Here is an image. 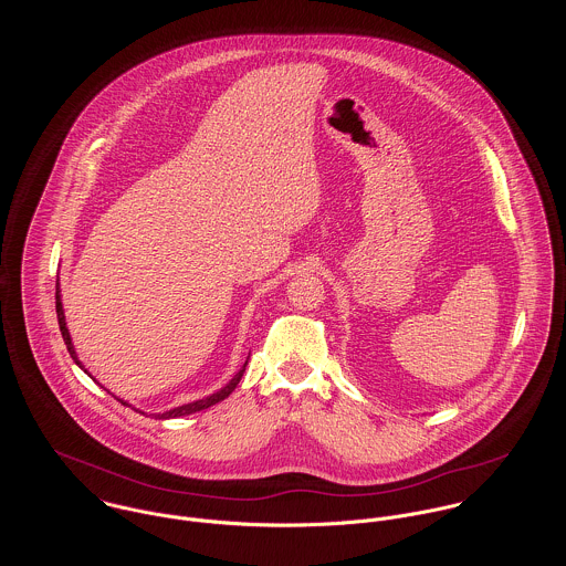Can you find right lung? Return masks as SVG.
Wrapping results in <instances>:
<instances>
[{"mask_svg": "<svg viewBox=\"0 0 566 566\" xmlns=\"http://www.w3.org/2000/svg\"><path fill=\"white\" fill-rule=\"evenodd\" d=\"M56 316H59V326H61V333H63V339H65V344H67V350H70L72 359L88 375V370L82 366V361L78 359V355H76V348H74L70 328H67V323H65V310H63V303H61V283H59V281H56ZM245 364H248V361H245ZM245 364L240 368V373H238L224 388H220L218 392H213V395H209V397H205V399H198V401H193V403L178 405V407H171V409H167V411H163V413H153V416H155V418H178V416L196 413V411H202V409H207V407H211V405L224 401V399L238 388V384H240V379H242L243 370H245ZM88 377H91V375H88ZM117 401L122 405H128L126 401H122V399H117ZM128 407H130V405H128ZM137 411H139V409H137ZM142 413H144V411H142Z\"/></svg>", "mask_w": 566, "mask_h": 566, "instance_id": "obj_1", "label": "right lung"}]
</instances>
